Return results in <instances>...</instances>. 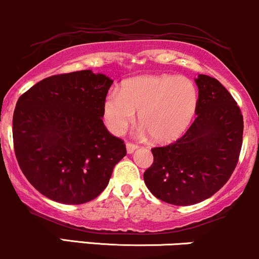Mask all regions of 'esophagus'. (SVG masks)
Here are the masks:
<instances>
[{
	"mask_svg": "<svg viewBox=\"0 0 259 259\" xmlns=\"http://www.w3.org/2000/svg\"><path fill=\"white\" fill-rule=\"evenodd\" d=\"M126 148H127V153H133L136 151V149L138 148V146L137 144H135V143H131V142H128V143L126 144Z\"/></svg>",
	"mask_w": 259,
	"mask_h": 259,
	"instance_id": "34e87169",
	"label": "esophagus"
}]
</instances>
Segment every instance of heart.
<instances>
[{"instance_id":"b5f03b06","label":"heart","mask_w":259,"mask_h":259,"mask_svg":"<svg viewBox=\"0 0 259 259\" xmlns=\"http://www.w3.org/2000/svg\"><path fill=\"white\" fill-rule=\"evenodd\" d=\"M197 90L186 77L143 75L123 82L104 101V121L113 135L124 133L140 112V123L157 142L182 136L193 121Z\"/></svg>"}]
</instances>
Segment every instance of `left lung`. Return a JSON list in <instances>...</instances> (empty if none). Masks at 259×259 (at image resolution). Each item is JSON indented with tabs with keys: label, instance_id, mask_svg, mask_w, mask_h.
<instances>
[{
	"label": "left lung",
	"instance_id": "obj_1",
	"mask_svg": "<svg viewBox=\"0 0 259 259\" xmlns=\"http://www.w3.org/2000/svg\"><path fill=\"white\" fill-rule=\"evenodd\" d=\"M196 117L188 131L166 146L152 148L144 183L157 199L188 206L218 193L238 163L243 116L219 80L199 75Z\"/></svg>",
	"mask_w": 259,
	"mask_h": 259
}]
</instances>
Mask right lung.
<instances>
[{
	"label": "right lung",
	"mask_w": 259,
	"mask_h": 259,
	"mask_svg": "<svg viewBox=\"0 0 259 259\" xmlns=\"http://www.w3.org/2000/svg\"><path fill=\"white\" fill-rule=\"evenodd\" d=\"M112 80L91 70L53 75L22 94L13 113L19 168L48 199L69 205L105 190L126 144L105 127Z\"/></svg>",
	"instance_id": "add662e5"
}]
</instances>
